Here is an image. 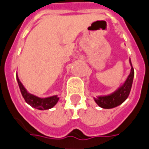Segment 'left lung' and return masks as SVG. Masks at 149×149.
I'll return each instance as SVG.
<instances>
[{"mask_svg":"<svg viewBox=\"0 0 149 149\" xmlns=\"http://www.w3.org/2000/svg\"><path fill=\"white\" fill-rule=\"evenodd\" d=\"M130 64L132 66L131 72L129 75L125 80V82L119 86V88L115 91L113 93L103 95V96H98L97 98H94L95 103L102 108L110 109L119 106L121 103H123L127 100L131 91V88L132 86L134 78V69L132 65L130 60Z\"/></svg>","mask_w":149,"mask_h":149,"instance_id":"left-lung-1","label":"left lung"}]
</instances>
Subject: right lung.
I'll return each mask as SVG.
<instances>
[{
  "mask_svg": "<svg viewBox=\"0 0 149 149\" xmlns=\"http://www.w3.org/2000/svg\"><path fill=\"white\" fill-rule=\"evenodd\" d=\"M17 80L19 88L21 90V93L24 100H26V102L29 105L34 108H37L38 110L50 109L53 107L55 106L56 103L59 100V97H58V95H53V96L47 97V98H39L33 94L29 93L25 88V86H23V84L21 83V81L19 80L17 75Z\"/></svg>",
  "mask_w": 149,
  "mask_h": 149,
  "instance_id": "1",
  "label": "right lung"
}]
</instances>
